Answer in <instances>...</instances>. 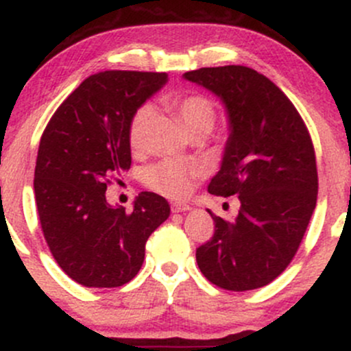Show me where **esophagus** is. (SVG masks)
I'll list each match as a JSON object with an SVG mask.
<instances>
[{
    "instance_id": "1",
    "label": "esophagus",
    "mask_w": 351,
    "mask_h": 351,
    "mask_svg": "<svg viewBox=\"0 0 351 351\" xmlns=\"http://www.w3.org/2000/svg\"><path fill=\"white\" fill-rule=\"evenodd\" d=\"M172 213H186V210L191 209L189 204H180V202H174V204L171 206Z\"/></svg>"
}]
</instances>
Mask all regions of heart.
<instances>
[{
	"label": "heart",
	"mask_w": 351,
	"mask_h": 351,
	"mask_svg": "<svg viewBox=\"0 0 351 351\" xmlns=\"http://www.w3.org/2000/svg\"><path fill=\"white\" fill-rule=\"evenodd\" d=\"M167 107L182 120L189 134L204 132L207 134L214 127L217 119V108L209 97L202 93H187L174 97L167 101ZM152 108L141 105L132 115L129 122V145L134 152H138L145 144ZM202 176V169L191 162L164 159L147 165L142 172L145 186L167 197H186L192 189V182Z\"/></svg>",
	"instance_id": "obj_1"
}]
</instances>
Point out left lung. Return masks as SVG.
I'll return each instance as SVG.
<instances>
[{
    "instance_id": "left-lung-1",
    "label": "left lung",
    "mask_w": 351,
    "mask_h": 351,
    "mask_svg": "<svg viewBox=\"0 0 351 351\" xmlns=\"http://www.w3.org/2000/svg\"><path fill=\"white\" fill-rule=\"evenodd\" d=\"M221 97L231 135L210 194H237L234 221L210 213L214 234L195 250L206 280L247 291L276 280L298 252L318 197L315 147L291 100L250 66L226 65L184 73Z\"/></svg>"
}]
</instances>
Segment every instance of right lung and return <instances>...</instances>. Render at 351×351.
I'll return each instance as SVG.
<instances>
[{"instance_id":"add662e5","label":"right lung","mask_w":351,"mask_h":351,"mask_svg":"<svg viewBox=\"0 0 351 351\" xmlns=\"http://www.w3.org/2000/svg\"><path fill=\"white\" fill-rule=\"evenodd\" d=\"M167 73L107 70L56 108L41 135L35 199L41 231L58 266L86 288H119L141 269L149 236L171 207L141 192L134 210L112 207L105 191L130 169L129 122Z\"/></svg>"}]
</instances>
